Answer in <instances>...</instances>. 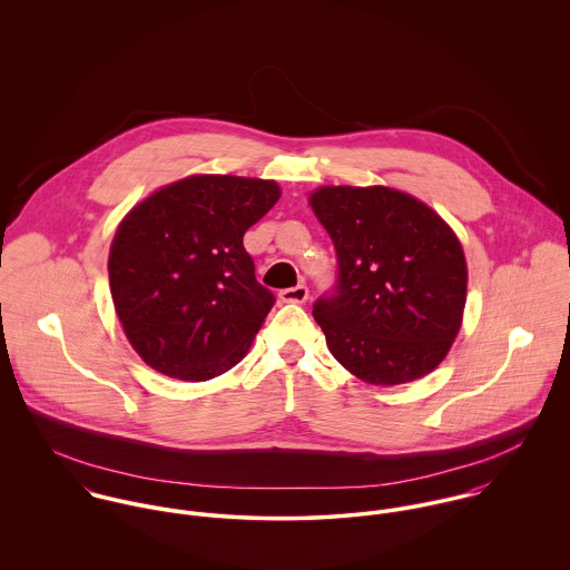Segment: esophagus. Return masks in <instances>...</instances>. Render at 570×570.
<instances>
[{"mask_svg": "<svg viewBox=\"0 0 570 570\" xmlns=\"http://www.w3.org/2000/svg\"><path fill=\"white\" fill-rule=\"evenodd\" d=\"M281 301L283 303H305L307 296H309V289L307 285H296V287H287V289H281Z\"/></svg>", "mask_w": 570, "mask_h": 570, "instance_id": "obj_1", "label": "esophagus"}]
</instances>
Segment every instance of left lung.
I'll return each instance as SVG.
<instances>
[{
  "mask_svg": "<svg viewBox=\"0 0 570 570\" xmlns=\"http://www.w3.org/2000/svg\"><path fill=\"white\" fill-rule=\"evenodd\" d=\"M309 204L337 256L335 285L312 312L333 357L375 386L434 371L468 296L465 254L452 228L386 186H323Z\"/></svg>",
  "mask_w": 570,
  "mask_h": 570,
  "instance_id": "8db88e82",
  "label": "left lung"
}]
</instances>
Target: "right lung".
<instances>
[{"instance_id":"right-lung-1","label":"right lung","mask_w":570,"mask_h":570,"mask_svg":"<svg viewBox=\"0 0 570 570\" xmlns=\"http://www.w3.org/2000/svg\"><path fill=\"white\" fill-rule=\"evenodd\" d=\"M281 197L269 179L190 175L156 190L109 249L116 314L158 373L206 382L242 362L274 307L244 235Z\"/></svg>"}]
</instances>
